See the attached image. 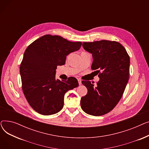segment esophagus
I'll use <instances>...</instances> for the list:
<instances>
[{
  "mask_svg": "<svg viewBox=\"0 0 149 149\" xmlns=\"http://www.w3.org/2000/svg\"><path fill=\"white\" fill-rule=\"evenodd\" d=\"M78 81H79V85H81V80H80V79H78Z\"/></svg>",
  "mask_w": 149,
  "mask_h": 149,
  "instance_id": "obj_1",
  "label": "esophagus"
}]
</instances>
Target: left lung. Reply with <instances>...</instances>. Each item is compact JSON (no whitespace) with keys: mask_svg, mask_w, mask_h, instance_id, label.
I'll return each mask as SVG.
<instances>
[{"mask_svg":"<svg viewBox=\"0 0 149 149\" xmlns=\"http://www.w3.org/2000/svg\"><path fill=\"white\" fill-rule=\"evenodd\" d=\"M83 47L92 54L91 69L97 70L100 80L95 85L81 81L88 93L81 98V107L88 114L103 115L112 110L123 95L129 77V56L124 47L115 41L83 42Z\"/></svg>","mask_w":149,"mask_h":149,"instance_id":"left-lung-1","label":"left lung"}]
</instances>
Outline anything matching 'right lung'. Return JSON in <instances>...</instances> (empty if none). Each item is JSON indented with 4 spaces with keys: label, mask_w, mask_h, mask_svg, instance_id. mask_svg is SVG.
I'll return each mask as SVG.
<instances>
[{
    "label": "right lung",
    "mask_w": 149,
    "mask_h": 149,
    "mask_svg": "<svg viewBox=\"0 0 149 149\" xmlns=\"http://www.w3.org/2000/svg\"><path fill=\"white\" fill-rule=\"evenodd\" d=\"M81 43L47 34L25 50L20 66L22 90L29 104L38 113L50 115L60 111L65 93L79 86L74 77L65 81L56 79V70L65 65L66 56L79 50Z\"/></svg>",
    "instance_id": "1"
}]
</instances>
